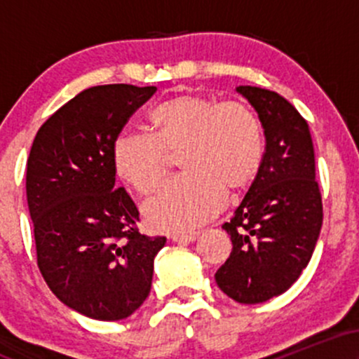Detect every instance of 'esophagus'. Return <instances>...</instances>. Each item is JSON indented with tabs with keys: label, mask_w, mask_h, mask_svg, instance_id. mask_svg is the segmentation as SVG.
Masks as SVG:
<instances>
[{
	"label": "esophagus",
	"mask_w": 359,
	"mask_h": 359,
	"mask_svg": "<svg viewBox=\"0 0 359 359\" xmlns=\"http://www.w3.org/2000/svg\"><path fill=\"white\" fill-rule=\"evenodd\" d=\"M197 236H199V233L192 231V233H184V234H174V236H172V240H174L175 243H192V241H196Z\"/></svg>",
	"instance_id": "esophagus-1"
}]
</instances>
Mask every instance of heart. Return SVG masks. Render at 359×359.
Wrapping results in <instances>:
<instances>
[{
	"label": "heart",
	"instance_id": "obj_1",
	"mask_svg": "<svg viewBox=\"0 0 359 359\" xmlns=\"http://www.w3.org/2000/svg\"><path fill=\"white\" fill-rule=\"evenodd\" d=\"M150 121L154 135H119L113 165L119 179L148 194L167 174L170 154H180L185 174L143 204V217L155 231L189 233L211 221L224 208L226 187L243 189L262 167V123L243 102L182 94L155 106Z\"/></svg>",
	"mask_w": 359,
	"mask_h": 359
}]
</instances>
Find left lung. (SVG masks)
I'll return each mask as SVG.
<instances>
[{"mask_svg":"<svg viewBox=\"0 0 359 359\" xmlns=\"http://www.w3.org/2000/svg\"><path fill=\"white\" fill-rule=\"evenodd\" d=\"M236 90L257 109L266 145L245 199L222 224L233 250L214 278L236 302L259 304L287 292L311 262L323 226V197L306 119L273 90Z\"/></svg>","mask_w":359,"mask_h":359,"instance_id":"obj_1","label":"left lung"}]
</instances>
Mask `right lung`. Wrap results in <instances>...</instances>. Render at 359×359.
<instances>
[{"label": "right lung", "instance_id": "obj_1", "mask_svg": "<svg viewBox=\"0 0 359 359\" xmlns=\"http://www.w3.org/2000/svg\"><path fill=\"white\" fill-rule=\"evenodd\" d=\"M155 86H94L40 126L27 162L36 265L60 302L96 320L145 302L165 238L138 231L140 212L114 187L113 145Z\"/></svg>", "mask_w": 359, "mask_h": 359}]
</instances>
